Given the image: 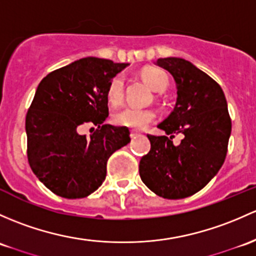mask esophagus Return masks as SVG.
Returning a JSON list of instances; mask_svg holds the SVG:
<instances>
[{"instance_id":"obj_1","label":"esophagus","mask_w":256,"mask_h":256,"mask_svg":"<svg viewBox=\"0 0 256 256\" xmlns=\"http://www.w3.org/2000/svg\"><path fill=\"white\" fill-rule=\"evenodd\" d=\"M140 135V134L138 132H136V131H131V132H130V137H131V138H136V137L137 136H138Z\"/></svg>"}]
</instances>
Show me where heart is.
<instances>
[{
	"instance_id": "1",
	"label": "heart",
	"mask_w": 256,
	"mask_h": 256,
	"mask_svg": "<svg viewBox=\"0 0 256 256\" xmlns=\"http://www.w3.org/2000/svg\"><path fill=\"white\" fill-rule=\"evenodd\" d=\"M141 77L153 90L158 93L166 92L170 84V77L166 70L160 67H146L141 71ZM106 100L112 106H119L125 98V80L122 74H116L110 80L106 88ZM156 120V112L150 109L125 108L112 116L118 126L141 130Z\"/></svg>"
}]
</instances>
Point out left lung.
<instances>
[{"mask_svg": "<svg viewBox=\"0 0 256 256\" xmlns=\"http://www.w3.org/2000/svg\"><path fill=\"white\" fill-rule=\"evenodd\" d=\"M178 86L174 112L158 125L166 136L147 135L150 150L140 160V176L164 198H184L200 192L220 170L228 150L232 121L218 83L192 62L158 58ZM183 140L174 146L172 138Z\"/></svg>", "mask_w": 256, "mask_h": 256, "instance_id": "obj_1", "label": "left lung"}]
</instances>
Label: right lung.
<instances>
[{"instance_id":"obj_1","label":"right lung","mask_w":256,"mask_h":256,"mask_svg":"<svg viewBox=\"0 0 256 256\" xmlns=\"http://www.w3.org/2000/svg\"><path fill=\"white\" fill-rule=\"evenodd\" d=\"M128 66L84 58L42 80L26 116V157L38 179L64 198H86L106 176V162L130 142L125 128L104 124L109 115L106 88ZM86 123L97 126L87 138Z\"/></svg>"}]
</instances>
